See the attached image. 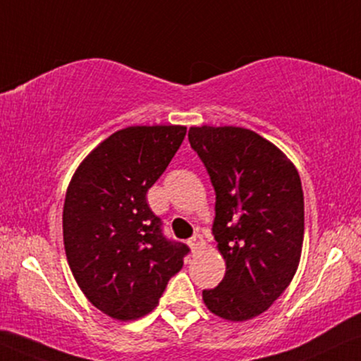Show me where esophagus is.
I'll return each mask as SVG.
<instances>
[{
	"mask_svg": "<svg viewBox=\"0 0 361 361\" xmlns=\"http://www.w3.org/2000/svg\"><path fill=\"white\" fill-rule=\"evenodd\" d=\"M188 245H190V248H191V252L193 253H196V252H200V250L203 248L204 246V241H203V236L200 235V233H196L193 238H191L190 241H188Z\"/></svg>",
	"mask_w": 361,
	"mask_h": 361,
	"instance_id": "esophagus-1",
	"label": "esophagus"
}]
</instances>
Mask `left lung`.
I'll return each instance as SVG.
<instances>
[{"mask_svg":"<svg viewBox=\"0 0 361 361\" xmlns=\"http://www.w3.org/2000/svg\"><path fill=\"white\" fill-rule=\"evenodd\" d=\"M188 140L216 193L213 235L226 264L220 285L203 290V302L223 320H252L298 270L305 233L300 175L280 148L246 128L191 126Z\"/></svg>","mask_w":361,"mask_h":361,"instance_id":"left-lung-1","label":"left lung"}]
</instances>
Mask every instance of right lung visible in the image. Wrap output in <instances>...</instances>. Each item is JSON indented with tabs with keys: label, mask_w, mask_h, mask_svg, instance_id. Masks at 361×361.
<instances>
[{
	"label": "right lung",
	"mask_w": 361,
	"mask_h": 361,
	"mask_svg": "<svg viewBox=\"0 0 361 361\" xmlns=\"http://www.w3.org/2000/svg\"><path fill=\"white\" fill-rule=\"evenodd\" d=\"M185 135L181 125L123 128L80 163L68 185V264L90 303L115 320H136L154 310L190 252L163 236L147 203Z\"/></svg>",
	"instance_id": "obj_1"
}]
</instances>
